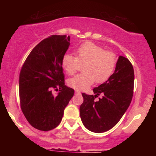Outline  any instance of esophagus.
Listing matches in <instances>:
<instances>
[{
	"label": "esophagus",
	"instance_id": "34e87169",
	"mask_svg": "<svg viewBox=\"0 0 156 156\" xmlns=\"http://www.w3.org/2000/svg\"><path fill=\"white\" fill-rule=\"evenodd\" d=\"M75 93H76V94H81L80 91H78V90H75Z\"/></svg>",
	"mask_w": 156,
	"mask_h": 156
}]
</instances>
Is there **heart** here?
Instances as JSON below:
<instances>
[{
    "instance_id": "heart-1",
    "label": "heart",
    "mask_w": 156,
    "mask_h": 156,
    "mask_svg": "<svg viewBox=\"0 0 156 156\" xmlns=\"http://www.w3.org/2000/svg\"><path fill=\"white\" fill-rule=\"evenodd\" d=\"M79 64H84V72L69 78L67 83L70 87L83 91L95 80L97 83H103L112 75L116 58L113 52L104 51L102 47L91 42H86L76 49V57L71 54H65L62 57V66L68 74H73Z\"/></svg>"
}]
</instances>
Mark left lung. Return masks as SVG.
<instances>
[{"label": "left lung", "instance_id": "1", "mask_svg": "<svg viewBox=\"0 0 156 156\" xmlns=\"http://www.w3.org/2000/svg\"><path fill=\"white\" fill-rule=\"evenodd\" d=\"M134 71L126 58L120 56L115 71L108 80L93 89L95 95L82 94L84 98L80 115L84 126L94 133L113 128L130 105L133 94ZM101 93L103 98H94Z\"/></svg>", "mask_w": 156, "mask_h": 156}]
</instances>
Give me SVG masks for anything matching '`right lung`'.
I'll list each match as a JSON object with an SVG mask.
<instances>
[{
    "label": "right lung",
    "mask_w": 156,
    "mask_h": 156,
    "mask_svg": "<svg viewBox=\"0 0 156 156\" xmlns=\"http://www.w3.org/2000/svg\"><path fill=\"white\" fill-rule=\"evenodd\" d=\"M69 36L53 35L32 49L21 69L19 96L21 109L29 123L49 131L61 122L74 90L65 85L62 57L70 44ZM59 88L56 95L52 88Z\"/></svg>",
    "instance_id": "add662e5"
}]
</instances>
